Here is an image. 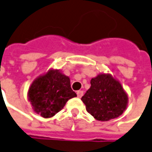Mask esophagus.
<instances>
[{"label":"esophagus","mask_w":152,"mask_h":152,"mask_svg":"<svg viewBox=\"0 0 152 152\" xmlns=\"http://www.w3.org/2000/svg\"><path fill=\"white\" fill-rule=\"evenodd\" d=\"M83 90H78V91H77V95H78V98L82 97V96H83Z\"/></svg>","instance_id":"esophagus-1"}]
</instances>
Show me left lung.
Here are the masks:
<instances>
[{"label":"left lung","mask_w":152,"mask_h":152,"mask_svg":"<svg viewBox=\"0 0 152 152\" xmlns=\"http://www.w3.org/2000/svg\"><path fill=\"white\" fill-rule=\"evenodd\" d=\"M91 87L81 98L86 110L99 121H108L123 114L128 105V94L121 82L110 74L91 78Z\"/></svg>","instance_id":"obj_1"}]
</instances>
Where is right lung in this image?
Here are the masks:
<instances>
[{
    "mask_svg": "<svg viewBox=\"0 0 152 152\" xmlns=\"http://www.w3.org/2000/svg\"><path fill=\"white\" fill-rule=\"evenodd\" d=\"M77 96L70 85V78L59 69H50L33 80L27 92L33 111L43 118L59 112L67 101Z\"/></svg>",
    "mask_w": 152,
    "mask_h": 152,
    "instance_id": "1",
    "label": "right lung"
}]
</instances>
